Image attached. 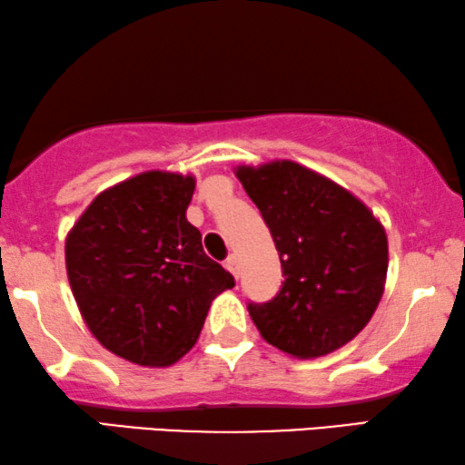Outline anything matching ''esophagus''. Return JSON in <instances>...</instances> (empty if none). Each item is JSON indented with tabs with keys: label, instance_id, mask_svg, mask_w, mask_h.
Listing matches in <instances>:
<instances>
[{
	"label": "esophagus",
	"instance_id": "obj_1",
	"mask_svg": "<svg viewBox=\"0 0 465 465\" xmlns=\"http://www.w3.org/2000/svg\"><path fill=\"white\" fill-rule=\"evenodd\" d=\"M225 268L238 279V276H240V260H238V255H229L227 262H225Z\"/></svg>",
	"mask_w": 465,
	"mask_h": 465
}]
</instances>
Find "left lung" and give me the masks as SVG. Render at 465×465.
<instances>
[{
  "label": "left lung",
  "mask_w": 465,
  "mask_h": 465,
  "mask_svg": "<svg viewBox=\"0 0 465 465\" xmlns=\"http://www.w3.org/2000/svg\"><path fill=\"white\" fill-rule=\"evenodd\" d=\"M283 268L272 301L249 302L270 345L296 358L343 348L369 324L384 293L389 240L371 210L337 182L293 161L238 167Z\"/></svg>",
  "instance_id": "8db88e82"
}]
</instances>
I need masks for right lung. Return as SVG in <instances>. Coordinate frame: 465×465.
<instances>
[{
    "label": "right lung",
    "instance_id": "right-lung-1",
    "mask_svg": "<svg viewBox=\"0 0 465 465\" xmlns=\"http://www.w3.org/2000/svg\"><path fill=\"white\" fill-rule=\"evenodd\" d=\"M195 178L145 172L103 191L66 238V272L87 328L115 356L169 367L202 332L233 276L186 221Z\"/></svg>",
    "mask_w": 465,
    "mask_h": 465
}]
</instances>
